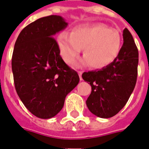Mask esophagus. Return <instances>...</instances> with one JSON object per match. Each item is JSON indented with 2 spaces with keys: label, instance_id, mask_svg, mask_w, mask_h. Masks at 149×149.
Instances as JSON below:
<instances>
[{
  "label": "esophagus",
  "instance_id": "34e87169",
  "mask_svg": "<svg viewBox=\"0 0 149 149\" xmlns=\"http://www.w3.org/2000/svg\"><path fill=\"white\" fill-rule=\"evenodd\" d=\"M78 74H79V77H80V79L82 80V77H81V76H82V73H83V72L82 71H78Z\"/></svg>",
  "mask_w": 149,
  "mask_h": 149
}]
</instances>
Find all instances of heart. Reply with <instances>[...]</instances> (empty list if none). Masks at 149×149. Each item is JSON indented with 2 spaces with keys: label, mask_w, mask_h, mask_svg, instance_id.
I'll use <instances>...</instances> for the list:
<instances>
[{
  "label": "heart",
  "mask_w": 149,
  "mask_h": 149,
  "mask_svg": "<svg viewBox=\"0 0 149 149\" xmlns=\"http://www.w3.org/2000/svg\"><path fill=\"white\" fill-rule=\"evenodd\" d=\"M62 57L67 63L74 60L84 49V64L100 69L115 61L120 52L122 37L118 31L101 23L76 26L71 33L63 32L57 38Z\"/></svg>",
  "instance_id": "1"
}]
</instances>
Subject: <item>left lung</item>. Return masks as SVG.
I'll return each instance as SVG.
<instances>
[{
	"instance_id": "left-lung-1",
	"label": "left lung",
	"mask_w": 149,
	"mask_h": 149,
	"mask_svg": "<svg viewBox=\"0 0 149 149\" xmlns=\"http://www.w3.org/2000/svg\"><path fill=\"white\" fill-rule=\"evenodd\" d=\"M124 44L115 61L100 70L85 72L82 78L88 82L92 92L86 100L88 109L100 118H109L124 108L133 92L137 79V47L125 28Z\"/></svg>"
}]
</instances>
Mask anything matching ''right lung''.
<instances>
[{
	"label": "right lung",
	"mask_w": 149,
	"mask_h": 149,
	"mask_svg": "<svg viewBox=\"0 0 149 149\" xmlns=\"http://www.w3.org/2000/svg\"><path fill=\"white\" fill-rule=\"evenodd\" d=\"M67 25L61 16L40 18L24 28L15 43L12 57L15 88L24 106L39 118L55 116L80 81L77 72L60 56L53 37Z\"/></svg>",
	"instance_id": "1"
}]
</instances>
